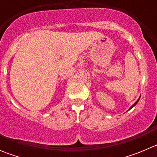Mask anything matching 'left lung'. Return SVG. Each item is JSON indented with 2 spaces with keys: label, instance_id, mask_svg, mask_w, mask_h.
<instances>
[{
  "label": "left lung",
  "instance_id": "1",
  "mask_svg": "<svg viewBox=\"0 0 157 157\" xmlns=\"http://www.w3.org/2000/svg\"><path fill=\"white\" fill-rule=\"evenodd\" d=\"M140 98H139V99H138V100H137V101H136V102H135V103H134V105H131V108H130L129 109H132V108H133V107H134V105H136V104H137V102H138V101H139V99H140Z\"/></svg>",
  "mask_w": 157,
  "mask_h": 157
}]
</instances>
